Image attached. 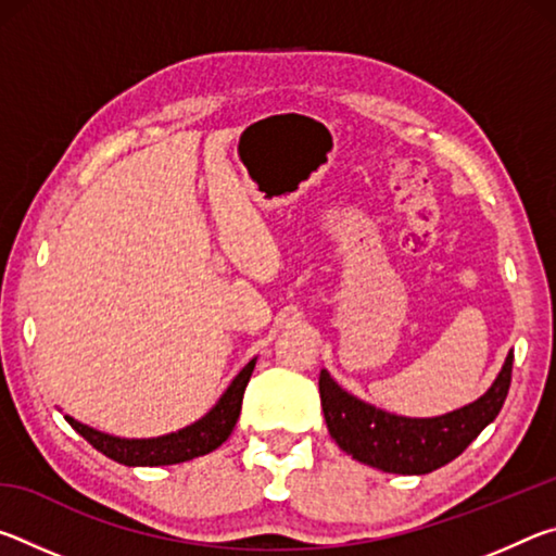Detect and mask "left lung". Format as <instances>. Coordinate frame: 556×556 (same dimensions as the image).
Listing matches in <instances>:
<instances>
[{
  "instance_id": "left-lung-1",
  "label": "left lung",
  "mask_w": 556,
  "mask_h": 556,
  "mask_svg": "<svg viewBox=\"0 0 556 556\" xmlns=\"http://www.w3.org/2000/svg\"><path fill=\"white\" fill-rule=\"evenodd\" d=\"M513 351L481 397L439 417H402L345 392L331 372L318 375L326 427L338 446L384 473L425 476L466 451L503 409L510 390Z\"/></svg>"
}]
</instances>
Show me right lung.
I'll return each mask as SVG.
<instances>
[{
  "label": "right lung",
  "instance_id": "right-lung-1",
  "mask_svg": "<svg viewBox=\"0 0 556 556\" xmlns=\"http://www.w3.org/2000/svg\"><path fill=\"white\" fill-rule=\"evenodd\" d=\"M257 357L244 365V368L235 375V380L228 384V390L220 394V400L203 414L201 419H195L193 425H188L172 434L152 437V439H122L98 431L83 421L73 419L65 414V421L78 431V434L98 448L100 454L117 460L122 466H172L184 464V460L199 458L211 454L218 448L223 441H228L232 434L235 425H238L240 409H242V394L248 388L250 375L255 370Z\"/></svg>",
  "mask_w": 556,
  "mask_h": 556
}]
</instances>
